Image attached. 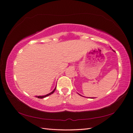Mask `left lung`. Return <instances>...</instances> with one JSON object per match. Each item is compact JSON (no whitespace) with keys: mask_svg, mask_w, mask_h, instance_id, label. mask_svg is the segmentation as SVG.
<instances>
[{"mask_svg":"<svg viewBox=\"0 0 133 133\" xmlns=\"http://www.w3.org/2000/svg\"><path fill=\"white\" fill-rule=\"evenodd\" d=\"M80 95V94H79ZM80 96H81V95H80Z\"/></svg>","mask_w":133,"mask_h":133,"instance_id":"obj_1","label":"left lung"}]
</instances>
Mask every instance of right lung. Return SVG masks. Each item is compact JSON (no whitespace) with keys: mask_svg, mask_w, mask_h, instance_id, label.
<instances>
[{"mask_svg":"<svg viewBox=\"0 0 133 133\" xmlns=\"http://www.w3.org/2000/svg\"><path fill=\"white\" fill-rule=\"evenodd\" d=\"M56 87H55V89L53 90V91H51V92H50V93H49L48 94L45 95V96H36V97L38 98H45V97H47V96H50V95H51V94H52V93H53V92L55 91V90H56Z\"/></svg>","mask_w":133,"mask_h":133,"instance_id":"right-lung-1","label":"right lung"}]
</instances>
